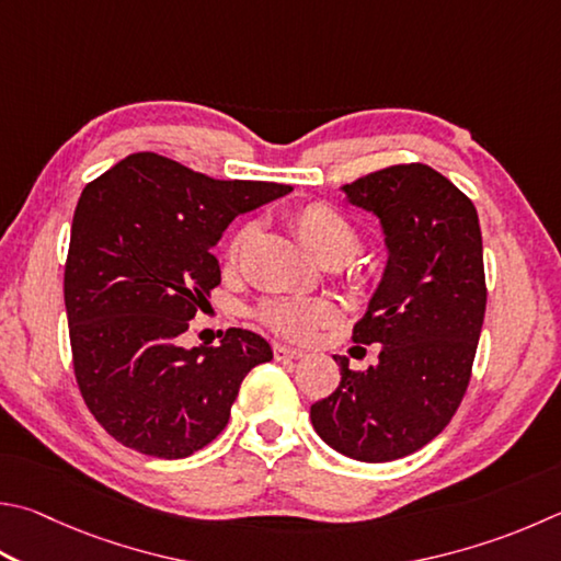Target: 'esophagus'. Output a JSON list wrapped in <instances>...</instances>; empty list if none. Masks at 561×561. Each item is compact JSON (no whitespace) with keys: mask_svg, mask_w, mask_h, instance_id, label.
Masks as SVG:
<instances>
[{"mask_svg":"<svg viewBox=\"0 0 561 561\" xmlns=\"http://www.w3.org/2000/svg\"><path fill=\"white\" fill-rule=\"evenodd\" d=\"M272 351H274V358H277V360H299V358H304V351L289 348V345H282V343H274Z\"/></svg>","mask_w":561,"mask_h":561,"instance_id":"esophagus-1","label":"esophagus"}]
</instances>
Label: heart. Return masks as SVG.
Returning <instances> with one entry per match:
<instances>
[{
	"label": "heart",
	"instance_id": "b5f03b06",
	"mask_svg": "<svg viewBox=\"0 0 561 561\" xmlns=\"http://www.w3.org/2000/svg\"><path fill=\"white\" fill-rule=\"evenodd\" d=\"M291 228L299 240L325 264L348 262L360 248V230L343 210L329 203H309L291 216ZM250 228L238 230L228 245V257L236 260ZM257 319L274 333L291 341H307L316 329L339 319V309L329 299H264Z\"/></svg>",
	"mask_w": 561,
	"mask_h": 561
}]
</instances>
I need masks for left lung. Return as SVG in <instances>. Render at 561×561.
I'll return each instance as SVG.
<instances>
[{"label":"left lung","instance_id":"8db88e82","mask_svg":"<svg viewBox=\"0 0 561 561\" xmlns=\"http://www.w3.org/2000/svg\"><path fill=\"white\" fill-rule=\"evenodd\" d=\"M353 206L380 218L390 250L353 341L380 345L378 365L351 370L311 404L321 439L355 461L410 456L451 422L471 382L485 313L483 240L471 198L432 167L394 164L345 183Z\"/></svg>","mask_w":561,"mask_h":561}]
</instances>
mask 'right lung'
Returning <instances> with one entry per match:
<instances>
[{
	"label": "right lung",
	"instance_id": "right-lung-1",
	"mask_svg": "<svg viewBox=\"0 0 561 561\" xmlns=\"http://www.w3.org/2000/svg\"><path fill=\"white\" fill-rule=\"evenodd\" d=\"M291 186L220 181L137 151L90 181L78 201L64 274L80 394L127 449L186 458L226 430L262 335L228 329L220 345L181 348L188 321L220 284L213 245L240 213Z\"/></svg>",
	"mask_w": 561,
	"mask_h": 561
}]
</instances>
